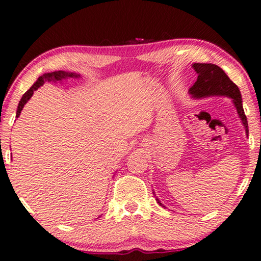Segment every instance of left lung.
<instances>
[{
	"label": "left lung",
	"mask_w": 261,
	"mask_h": 261,
	"mask_svg": "<svg viewBox=\"0 0 261 261\" xmlns=\"http://www.w3.org/2000/svg\"><path fill=\"white\" fill-rule=\"evenodd\" d=\"M192 67L198 74L196 82L189 90L192 97L204 98L211 96H225L231 98L243 126L245 128V133L249 136L247 119L243 109L241 91L237 85L228 77V75L219 66L213 65V63H193ZM156 200L161 206H163L159 199L156 198Z\"/></svg>",
	"instance_id": "1"
}]
</instances>
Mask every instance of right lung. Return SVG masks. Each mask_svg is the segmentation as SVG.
I'll return each instance as SVG.
<instances>
[{
	"label": "right lung",
	"instance_id": "1",
	"mask_svg": "<svg viewBox=\"0 0 261 261\" xmlns=\"http://www.w3.org/2000/svg\"><path fill=\"white\" fill-rule=\"evenodd\" d=\"M68 77L77 79V77H80V75L76 74V72H67V71H63V70L53 71V72H46V74L41 75L40 77L36 81V83H34L32 87L24 93L23 97L20 98V100L18 102V108H17L16 118L19 117V114H20V112H22L24 105L27 104L30 98L32 97L33 92L38 90V88H40L45 82H57V81H62V80L68 79Z\"/></svg>",
	"mask_w": 261,
	"mask_h": 261
}]
</instances>
